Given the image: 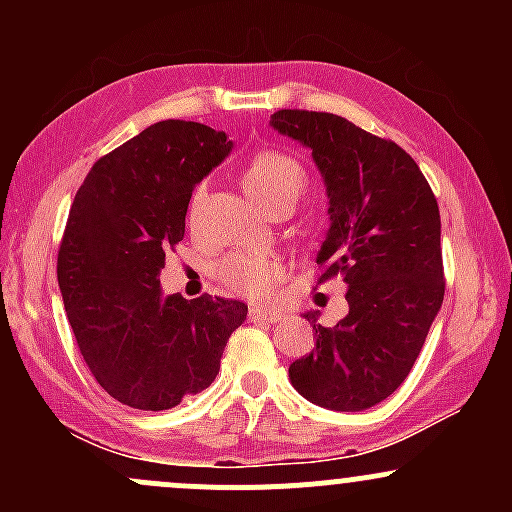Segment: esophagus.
I'll use <instances>...</instances> for the list:
<instances>
[{
	"label": "esophagus",
	"mask_w": 512,
	"mask_h": 512,
	"mask_svg": "<svg viewBox=\"0 0 512 512\" xmlns=\"http://www.w3.org/2000/svg\"><path fill=\"white\" fill-rule=\"evenodd\" d=\"M250 320H257V322H279L281 320V313H276V310H269V308H262V305H252V308H250Z\"/></svg>",
	"instance_id": "34e87169"
}]
</instances>
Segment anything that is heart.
Instances as JSON below:
<instances>
[{
	"mask_svg": "<svg viewBox=\"0 0 512 512\" xmlns=\"http://www.w3.org/2000/svg\"><path fill=\"white\" fill-rule=\"evenodd\" d=\"M243 187L262 207L274 209L279 204H296L308 187V173L298 158L279 149L260 151L243 170ZM204 190H197L192 197V209L202 202ZM281 267L262 252H233L219 264V276L226 286L243 296L260 298L279 279Z\"/></svg>",
	"mask_w": 512,
	"mask_h": 512,
	"instance_id": "1",
	"label": "heart"
}]
</instances>
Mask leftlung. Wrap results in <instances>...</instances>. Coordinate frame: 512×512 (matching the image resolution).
<instances>
[{
  "label": "left lung",
  "instance_id": "1",
  "mask_svg": "<svg viewBox=\"0 0 512 512\" xmlns=\"http://www.w3.org/2000/svg\"><path fill=\"white\" fill-rule=\"evenodd\" d=\"M269 125L313 151L330 199L317 281L349 286L334 327L305 313L317 342L289 366L291 385L317 407L370 409L407 380L443 303L438 202L402 146L344 117L279 110Z\"/></svg>",
  "mask_w": 512,
  "mask_h": 512
}]
</instances>
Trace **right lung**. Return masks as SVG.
<instances>
[{
	"mask_svg": "<svg viewBox=\"0 0 512 512\" xmlns=\"http://www.w3.org/2000/svg\"><path fill=\"white\" fill-rule=\"evenodd\" d=\"M226 132L163 120L98 158L57 255L64 310L98 385L132 409H173L214 383L243 301L163 296L166 250L185 236L192 190L231 154Z\"/></svg>",
	"mask_w": 512,
	"mask_h": 512,
	"instance_id": "obj_1",
	"label": "right lung"
}]
</instances>
